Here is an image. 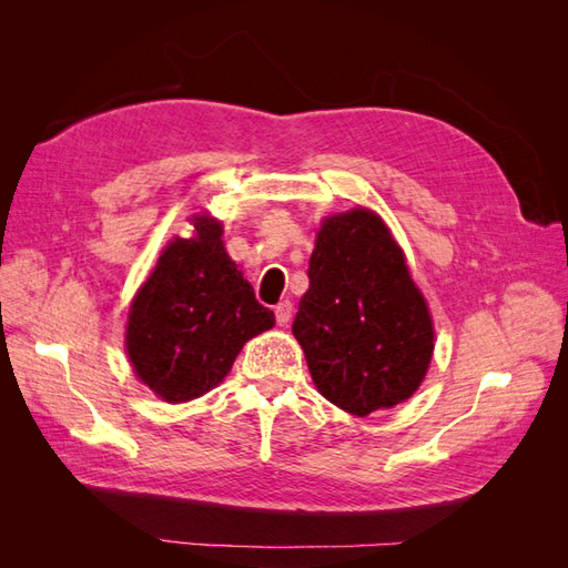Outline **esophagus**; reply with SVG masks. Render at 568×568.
<instances>
[{
    "instance_id": "34e87169",
    "label": "esophagus",
    "mask_w": 568,
    "mask_h": 568,
    "mask_svg": "<svg viewBox=\"0 0 568 568\" xmlns=\"http://www.w3.org/2000/svg\"><path fill=\"white\" fill-rule=\"evenodd\" d=\"M291 311H294V305H291L288 301H282L277 307H274V317H277V324H280V326H286V324H288Z\"/></svg>"
}]
</instances>
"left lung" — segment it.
Instances as JSON below:
<instances>
[{
    "label": "left lung",
    "instance_id": "8db88e82",
    "mask_svg": "<svg viewBox=\"0 0 568 568\" xmlns=\"http://www.w3.org/2000/svg\"><path fill=\"white\" fill-rule=\"evenodd\" d=\"M294 336L326 400L357 417L407 400L434 355V324L379 215L322 222Z\"/></svg>",
    "mask_w": 568,
    "mask_h": 568
}]
</instances>
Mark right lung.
<instances>
[{
  "label": "right lung",
  "mask_w": 568,
  "mask_h": 568,
  "mask_svg": "<svg viewBox=\"0 0 568 568\" xmlns=\"http://www.w3.org/2000/svg\"><path fill=\"white\" fill-rule=\"evenodd\" d=\"M194 227V239H175L163 251L128 317L130 363L168 403L215 388L244 343L274 324L225 253L220 222L201 215Z\"/></svg>",
  "instance_id": "1"
}]
</instances>
